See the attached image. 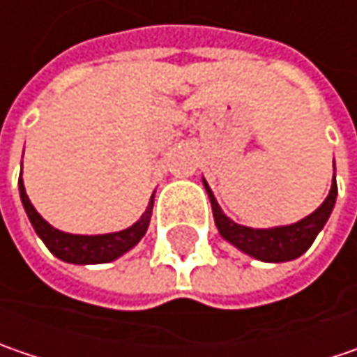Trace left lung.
Wrapping results in <instances>:
<instances>
[{
  "label": "left lung",
  "mask_w": 357,
  "mask_h": 357,
  "mask_svg": "<svg viewBox=\"0 0 357 357\" xmlns=\"http://www.w3.org/2000/svg\"><path fill=\"white\" fill-rule=\"evenodd\" d=\"M333 169H335V165H333ZM204 185H206V192L210 196L214 222H216L222 236L230 244H234L236 248H241L242 252L264 262H284L301 257L305 250L313 244L319 230L325 226V222H327L333 206H335V198H337V183H335V176H333L329 196L325 198L324 204L313 214H309L307 218L295 222L291 226H277V228L261 230V228L241 226L234 220H230L220 210V206L214 198L210 185L206 183V179H204Z\"/></svg>",
  "instance_id": "1"
}]
</instances>
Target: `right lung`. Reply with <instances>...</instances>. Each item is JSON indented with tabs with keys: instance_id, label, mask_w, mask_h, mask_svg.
Segmentation results:
<instances>
[{
	"instance_id": "add662e5",
	"label": "right lung",
	"mask_w": 357,
	"mask_h": 357,
	"mask_svg": "<svg viewBox=\"0 0 357 357\" xmlns=\"http://www.w3.org/2000/svg\"><path fill=\"white\" fill-rule=\"evenodd\" d=\"M17 185H20V198H22V204L26 208V214L32 222L36 234L44 241L48 250L52 252L54 257H58L60 261L74 262V264H98V262L115 261L143 238V234L147 232L149 220H151L153 196H151V202H149L145 214L141 216V220H137L127 230L111 232V234H98V236H82V234L60 232L36 212V208H33L28 194H26L22 176H20Z\"/></svg>"
}]
</instances>
